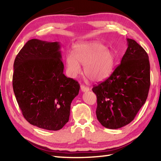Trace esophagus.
Returning <instances> with one entry per match:
<instances>
[{"mask_svg": "<svg viewBox=\"0 0 161 161\" xmlns=\"http://www.w3.org/2000/svg\"><path fill=\"white\" fill-rule=\"evenodd\" d=\"M89 88L87 86H85L84 85H81V91L82 92H87L89 91Z\"/></svg>", "mask_w": 161, "mask_h": 161, "instance_id": "esophagus-1", "label": "esophagus"}]
</instances>
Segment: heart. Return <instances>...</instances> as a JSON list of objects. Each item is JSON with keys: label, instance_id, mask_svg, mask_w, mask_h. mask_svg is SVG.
Instances as JSON below:
<instances>
[{"label": "heart", "instance_id": "obj_1", "mask_svg": "<svg viewBox=\"0 0 161 161\" xmlns=\"http://www.w3.org/2000/svg\"><path fill=\"white\" fill-rule=\"evenodd\" d=\"M93 81L107 79L114 71L115 57L111 50L100 42H85L75 46L73 53H68L66 57V72L68 76L75 78L81 72Z\"/></svg>", "mask_w": 161, "mask_h": 161}]
</instances>
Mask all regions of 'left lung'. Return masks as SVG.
<instances>
[{
    "label": "left lung",
    "instance_id": "left-lung-1",
    "mask_svg": "<svg viewBox=\"0 0 161 161\" xmlns=\"http://www.w3.org/2000/svg\"><path fill=\"white\" fill-rule=\"evenodd\" d=\"M127 49L121 64L103 82L93 86L96 115L106 128H121L133 120L145 103L150 86V65L146 51L126 39Z\"/></svg>",
    "mask_w": 161,
    "mask_h": 161
}]
</instances>
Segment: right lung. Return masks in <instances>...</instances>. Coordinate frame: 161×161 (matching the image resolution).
I'll use <instances>...</instances> for the list:
<instances>
[{
    "instance_id": "add662e5",
    "label": "right lung",
    "mask_w": 161,
    "mask_h": 161,
    "mask_svg": "<svg viewBox=\"0 0 161 161\" xmlns=\"http://www.w3.org/2000/svg\"><path fill=\"white\" fill-rule=\"evenodd\" d=\"M59 42L33 39L14 63L12 85L24 118L37 127L57 131L69 120L80 84L64 74Z\"/></svg>"
}]
</instances>
